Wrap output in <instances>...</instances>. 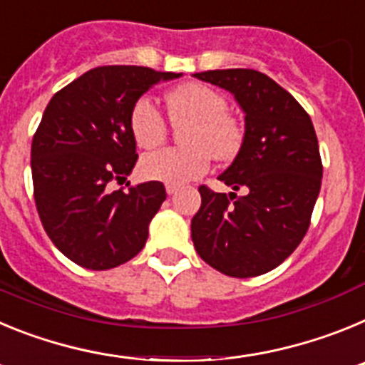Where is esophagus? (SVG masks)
Listing matches in <instances>:
<instances>
[{"instance_id":"1","label":"esophagus","mask_w":365,"mask_h":365,"mask_svg":"<svg viewBox=\"0 0 365 365\" xmlns=\"http://www.w3.org/2000/svg\"><path fill=\"white\" fill-rule=\"evenodd\" d=\"M177 190H179V186H177V185H166L168 195H173V193H175Z\"/></svg>"}]
</instances>
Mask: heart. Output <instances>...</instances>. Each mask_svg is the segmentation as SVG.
<instances>
[{
	"label": "heart",
	"instance_id": "obj_1",
	"mask_svg": "<svg viewBox=\"0 0 365 365\" xmlns=\"http://www.w3.org/2000/svg\"><path fill=\"white\" fill-rule=\"evenodd\" d=\"M168 109L175 122H190L182 140L188 146L168 148L144 157L140 172L146 179L166 185H185L210 170L212 155L232 159L243 143L240 124L228 113L222 93L205 83H188L168 95ZM130 128L135 143L155 150L168 138V122L153 100L143 96L131 108Z\"/></svg>",
	"mask_w": 365,
	"mask_h": 365
}]
</instances>
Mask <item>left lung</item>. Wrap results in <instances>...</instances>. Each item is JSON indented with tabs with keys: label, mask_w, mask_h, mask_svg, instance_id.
I'll return each instance as SVG.
<instances>
[{
	"label": "left lung",
	"mask_w": 365,
	"mask_h": 365,
	"mask_svg": "<svg viewBox=\"0 0 365 365\" xmlns=\"http://www.w3.org/2000/svg\"><path fill=\"white\" fill-rule=\"evenodd\" d=\"M193 76L230 91L245 111L240 153L217 177L245 195L199 186L193 247L227 276H261L294 252L311 225L324 172L314 125L298 100L259 71L215 69Z\"/></svg>",
	"instance_id": "left-lung-1"
}]
</instances>
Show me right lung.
Wrapping results in <instances>:
<instances>
[{
	"instance_id": "obj_1",
	"label": "right lung",
	"mask_w": 365,
	"mask_h": 365,
	"mask_svg": "<svg viewBox=\"0 0 365 365\" xmlns=\"http://www.w3.org/2000/svg\"><path fill=\"white\" fill-rule=\"evenodd\" d=\"M138 66H102L67 83L47 104L32 137L34 201L45 232L66 257L108 270L137 256L166 199L159 180L113 188L137 163L131 108L160 80Z\"/></svg>"
}]
</instances>
